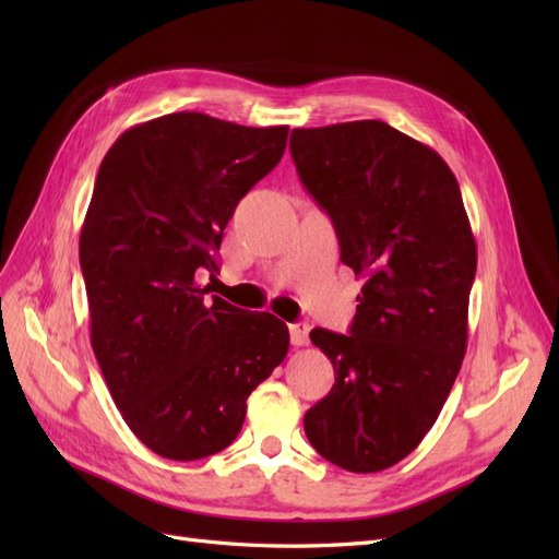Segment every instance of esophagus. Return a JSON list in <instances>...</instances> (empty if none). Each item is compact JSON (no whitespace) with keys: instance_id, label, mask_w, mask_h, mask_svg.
<instances>
[{"instance_id":"1","label":"esophagus","mask_w":559,"mask_h":559,"mask_svg":"<svg viewBox=\"0 0 559 559\" xmlns=\"http://www.w3.org/2000/svg\"><path fill=\"white\" fill-rule=\"evenodd\" d=\"M289 333H292V345L294 347H306L310 343V326L306 324V321H298V324H292Z\"/></svg>"}]
</instances>
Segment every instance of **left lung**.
Returning a JSON list of instances; mask_svg holds the SVG:
<instances>
[{"label": "left lung", "instance_id": "1", "mask_svg": "<svg viewBox=\"0 0 559 559\" xmlns=\"http://www.w3.org/2000/svg\"><path fill=\"white\" fill-rule=\"evenodd\" d=\"M289 148L366 280L349 335L310 333L335 384L302 425L331 464L376 473L421 443L460 373L476 240L448 163L392 126L296 128Z\"/></svg>", "mask_w": 559, "mask_h": 559}]
</instances>
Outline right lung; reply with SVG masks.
Listing matches in <instances>:
<instances>
[{"label":"right lung","mask_w":559,"mask_h":559,"mask_svg":"<svg viewBox=\"0 0 559 559\" xmlns=\"http://www.w3.org/2000/svg\"><path fill=\"white\" fill-rule=\"evenodd\" d=\"M286 126L200 111L132 126L99 165L79 259L91 345L126 425L165 460L193 462L240 433L247 399L289 352V329L198 280L238 202L280 163Z\"/></svg>","instance_id":"1"}]
</instances>
